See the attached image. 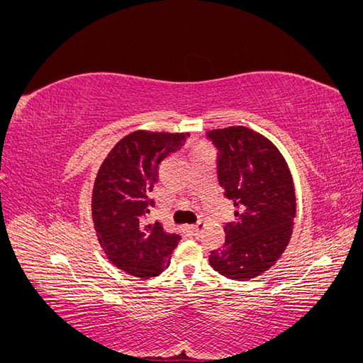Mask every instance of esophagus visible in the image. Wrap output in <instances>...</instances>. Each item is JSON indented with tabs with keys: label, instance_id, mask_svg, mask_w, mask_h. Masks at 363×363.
Listing matches in <instances>:
<instances>
[{
	"label": "esophagus",
	"instance_id": "obj_1",
	"mask_svg": "<svg viewBox=\"0 0 363 363\" xmlns=\"http://www.w3.org/2000/svg\"><path fill=\"white\" fill-rule=\"evenodd\" d=\"M201 227H203L201 223H199L196 225H191V233H192L195 238H199L200 233H201Z\"/></svg>",
	"mask_w": 363,
	"mask_h": 363
}]
</instances>
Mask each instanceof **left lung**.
I'll use <instances>...</instances> for the list:
<instances>
[{
	"label": "left lung",
	"instance_id": "obj_1",
	"mask_svg": "<svg viewBox=\"0 0 363 363\" xmlns=\"http://www.w3.org/2000/svg\"><path fill=\"white\" fill-rule=\"evenodd\" d=\"M218 148V180L235 204L224 247L208 256L221 276L245 281L268 271L286 250L296 213L288 163L269 139L247 127L206 133Z\"/></svg>",
	"mask_w": 363,
	"mask_h": 363
}]
</instances>
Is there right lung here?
<instances>
[{"label":"right lung","mask_w":363,"mask_h":363,"mask_svg":"<svg viewBox=\"0 0 363 363\" xmlns=\"http://www.w3.org/2000/svg\"><path fill=\"white\" fill-rule=\"evenodd\" d=\"M189 133L138 130L121 139L98 169L92 191L95 233L107 259L130 276L151 279L168 268L180 235L147 223L155 201L148 194L159 164L182 148Z\"/></svg>","instance_id":"right-lung-1"}]
</instances>
